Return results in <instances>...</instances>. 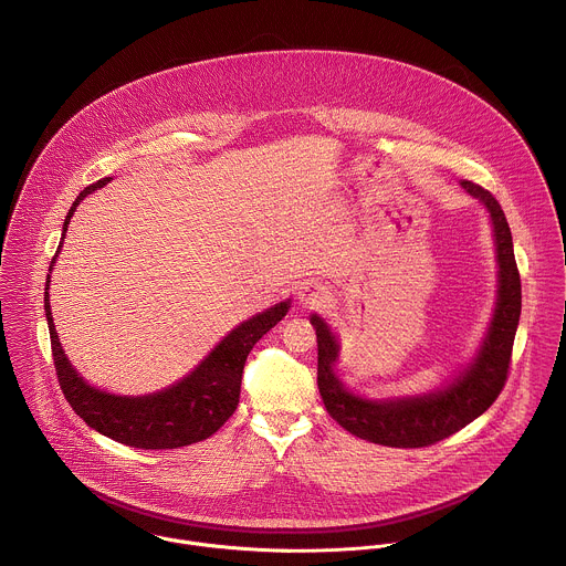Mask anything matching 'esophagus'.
<instances>
[{
	"instance_id": "1",
	"label": "esophagus",
	"mask_w": 566,
	"mask_h": 566,
	"mask_svg": "<svg viewBox=\"0 0 566 566\" xmlns=\"http://www.w3.org/2000/svg\"><path fill=\"white\" fill-rule=\"evenodd\" d=\"M298 296H301V303L305 305V307H318V305H323L328 301V292L324 290L323 285H318V283H307L301 292H298Z\"/></svg>"
}]
</instances>
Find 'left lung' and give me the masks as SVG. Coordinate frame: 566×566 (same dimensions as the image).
Here are the masks:
<instances>
[{"mask_svg": "<svg viewBox=\"0 0 566 566\" xmlns=\"http://www.w3.org/2000/svg\"><path fill=\"white\" fill-rule=\"evenodd\" d=\"M462 187L480 198L490 211L499 261V298L478 359L447 390L381 403L346 392L333 375L337 342L328 326L318 316H312L318 335V388L324 407L333 420L361 440L397 449L431 447L482 416L507 381L521 316V274L514 259L512 233L501 205L488 189L471 180H462Z\"/></svg>", "mask_w": 566, "mask_h": 566, "instance_id": "8db88e82", "label": "left lung"}]
</instances>
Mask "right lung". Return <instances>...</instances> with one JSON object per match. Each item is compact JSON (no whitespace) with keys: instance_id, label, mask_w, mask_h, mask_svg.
I'll list each match as a JSON object with an SVG mask.
<instances>
[{"instance_id":"1","label":"right lung","mask_w":566,"mask_h":566,"mask_svg":"<svg viewBox=\"0 0 566 566\" xmlns=\"http://www.w3.org/2000/svg\"><path fill=\"white\" fill-rule=\"evenodd\" d=\"M111 178H102L88 187H84L74 207L70 209L63 235L67 233V224L81 205L82 198L104 187ZM59 252V250H56ZM56 259H52L54 263ZM50 287V274H48ZM45 287V316L50 326L52 357L59 377V386L74 407L82 420L99 431L102 436L122 442L135 449H178L193 442H200L213 436L238 409L240 390H242L243 364L252 346L279 323L290 303H279L268 312L245 321L233 328L213 350L211 355L180 384L150 397H115L99 392L82 381L78 373L67 361L54 321L50 312V294Z\"/></svg>"}]
</instances>
